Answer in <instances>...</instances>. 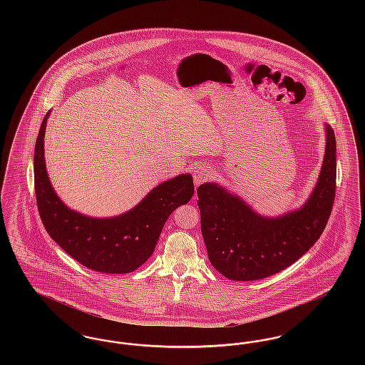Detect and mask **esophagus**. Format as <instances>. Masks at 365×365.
<instances>
[{
    "instance_id": "34e87169",
    "label": "esophagus",
    "mask_w": 365,
    "mask_h": 365,
    "mask_svg": "<svg viewBox=\"0 0 365 365\" xmlns=\"http://www.w3.org/2000/svg\"><path fill=\"white\" fill-rule=\"evenodd\" d=\"M212 175V171L209 168L208 165H204V164H200L194 168L192 171V178H194V183L195 186H200L201 183H204L205 180H208Z\"/></svg>"
}]
</instances>
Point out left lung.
Wrapping results in <instances>:
<instances>
[{
  "mask_svg": "<svg viewBox=\"0 0 365 365\" xmlns=\"http://www.w3.org/2000/svg\"><path fill=\"white\" fill-rule=\"evenodd\" d=\"M326 152L316 186L301 208L277 217L257 213L216 182L197 190L201 232L210 264L227 279L259 280L278 274L320 238L335 198L336 143L324 124Z\"/></svg>",
  "mask_w": 365,
  "mask_h": 365,
  "instance_id": "1",
  "label": "left lung"
}]
</instances>
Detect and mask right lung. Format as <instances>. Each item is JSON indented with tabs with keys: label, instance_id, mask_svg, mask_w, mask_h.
Wrapping results in <instances>:
<instances>
[{
	"label": "right lung",
	"instance_id": "right-lung-1",
	"mask_svg": "<svg viewBox=\"0 0 365 365\" xmlns=\"http://www.w3.org/2000/svg\"><path fill=\"white\" fill-rule=\"evenodd\" d=\"M46 113L35 143L34 185L41 220L53 241L72 259L105 274H128L153 255L161 230L179 205L194 194L192 176L160 183L135 207L113 217H91L68 208L53 189L45 164Z\"/></svg>",
	"mask_w": 365,
	"mask_h": 365
}]
</instances>
